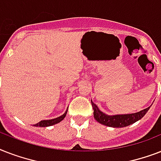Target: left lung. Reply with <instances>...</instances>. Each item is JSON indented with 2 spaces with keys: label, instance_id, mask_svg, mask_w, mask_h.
I'll list each match as a JSON object with an SVG mask.
<instances>
[{
  "label": "left lung",
  "instance_id": "8db88e82",
  "mask_svg": "<svg viewBox=\"0 0 161 161\" xmlns=\"http://www.w3.org/2000/svg\"><path fill=\"white\" fill-rule=\"evenodd\" d=\"M91 103L93 108V117L98 123L102 125L114 128H123L129 126L135 123L140 119H142L147 113L150 107L141 110L140 112L130 114H117V115H108L103 114L102 111L98 109L95 103L91 100Z\"/></svg>",
  "mask_w": 161,
  "mask_h": 161
}]
</instances>
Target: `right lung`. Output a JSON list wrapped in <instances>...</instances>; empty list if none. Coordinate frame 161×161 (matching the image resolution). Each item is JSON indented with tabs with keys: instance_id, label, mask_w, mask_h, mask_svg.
Wrapping results in <instances>:
<instances>
[{
	"instance_id": "obj_1",
	"label": "right lung",
	"mask_w": 161,
	"mask_h": 161,
	"mask_svg": "<svg viewBox=\"0 0 161 161\" xmlns=\"http://www.w3.org/2000/svg\"><path fill=\"white\" fill-rule=\"evenodd\" d=\"M67 112H68V110H66V112L63 115H61V116H59L58 118H56V119L48 120H42V121H40V122L36 124V125H34V126H36V127H47V126H52V125H56V124L61 122L65 118Z\"/></svg>"
}]
</instances>
